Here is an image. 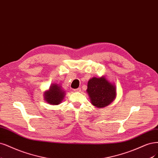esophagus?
Masks as SVG:
<instances>
[{"mask_svg": "<svg viewBox=\"0 0 158 158\" xmlns=\"http://www.w3.org/2000/svg\"><path fill=\"white\" fill-rule=\"evenodd\" d=\"M74 91H81V88H77V89H74Z\"/></svg>", "mask_w": 158, "mask_h": 158, "instance_id": "obj_1", "label": "esophagus"}]
</instances>
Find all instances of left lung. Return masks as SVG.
Here are the masks:
<instances>
[{"label": "left lung", "mask_w": 158, "mask_h": 158, "mask_svg": "<svg viewBox=\"0 0 158 158\" xmlns=\"http://www.w3.org/2000/svg\"><path fill=\"white\" fill-rule=\"evenodd\" d=\"M87 92L91 104L97 108L110 105L116 97V88L105 77H94L88 81Z\"/></svg>", "instance_id": "8db88e82"}]
</instances>
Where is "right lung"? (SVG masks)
Returning a JSON list of instances; mask_svg holds the SVG:
<instances>
[{"instance_id": "right-lung-1", "label": "right lung", "mask_w": 158, "mask_h": 158, "mask_svg": "<svg viewBox=\"0 0 158 158\" xmlns=\"http://www.w3.org/2000/svg\"><path fill=\"white\" fill-rule=\"evenodd\" d=\"M65 95L64 91L57 84H53L48 91L44 93L45 100L51 105H59Z\"/></svg>"}]
</instances>
